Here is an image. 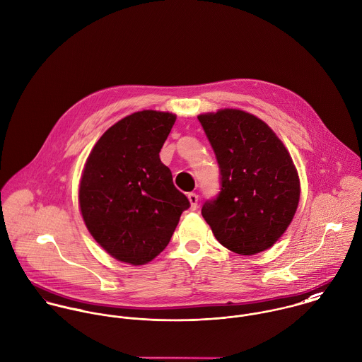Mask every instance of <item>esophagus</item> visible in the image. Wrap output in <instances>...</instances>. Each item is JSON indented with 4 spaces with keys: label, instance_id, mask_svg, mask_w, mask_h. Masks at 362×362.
Listing matches in <instances>:
<instances>
[{
    "label": "esophagus",
    "instance_id": "1",
    "mask_svg": "<svg viewBox=\"0 0 362 362\" xmlns=\"http://www.w3.org/2000/svg\"><path fill=\"white\" fill-rule=\"evenodd\" d=\"M187 199L190 202V209L192 210H196L197 209V203H199V196L196 193H189L187 194Z\"/></svg>",
    "mask_w": 362,
    "mask_h": 362
}]
</instances>
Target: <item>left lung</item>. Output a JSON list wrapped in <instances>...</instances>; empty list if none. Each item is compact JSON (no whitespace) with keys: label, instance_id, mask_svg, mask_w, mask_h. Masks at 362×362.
Here are the masks:
<instances>
[{"label":"left lung","instance_id":"1","mask_svg":"<svg viewBox=\"0 0 362 362\" xmlns=\"http://www.w3.org/2000/svg\"><path fill=\"white\" fill-rule=\"evenodd\" d=\"M217 156L221 192L202 214L226 249L252 256L287 230L300 185L288 149L259 117L221 109L197 116Z\"/></svg>","mask_w":362,"mask_h":362}]
</instances>
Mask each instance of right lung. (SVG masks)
<instances>
[{"instance_id":"obj_1","label":"right lung","mask_w":362,"mask_h":362,"mask_svg":"<svg viewBox=\"0 0 362 362\" xmlns=\"http://www.w3.org/2000/svg\"><path fill=\"white\" fill-rule=\"evenodd\" d=\"M175 122L169 112H136L107 129L85 162L78 190L83 222L123 263L155 259L190 207L159 158Z\"/></svg>"}]
</instances>
